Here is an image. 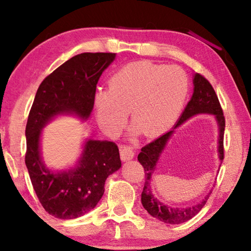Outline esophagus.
Segmentation results:
<instances>
[{
    "instance_id": "34e87169",
    "label": "esophagus",
    "mask_w": 251,
    "mask_h": 251,
    "mask_svg": "<svg viewBox=\"0 0 251 251\" xmlns=\"http://www.w3.org/2000/svg\"><path fill=\"white\" fill-rule=\"evenodd\" d=\"M120 152H121V158L122 160L127 161L134 158V151L129 146H125L123 145L120 147Z\"/></svg>"
}]
</instances>
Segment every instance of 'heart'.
<instances>
[{
    "label": "heart",
    "instance_id": "obj_1",
    "mask_svg": "<svg viewBox=\"0 0 251 251\" xmlns=\"http://www.w3.org/2000/svg\"><path fill=\"white\" fill-rule=\"evenodd\" d=\"M188 95V78L178 66L147 61L128 63L96 92L94 105L100 125L109 134L122 129L128 116L144 135L171 128Z\"/></svg>",
    "mask_w": 251,
    "mask_h": 251
}]
</instances>
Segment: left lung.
<instances>
[{
    "mask_svg": "<svg viewBox=\"0 0 251 251\" xmlns=\"http://www.w3.org/2000/svg\"><path fill=\"white\" fill-rule=\"evenodd\" d=\"M194 83V93L190 100L187 104L186 108L182 112L179 120L177 121L176 125L174 126V129L167 131L166 134L161 135L155 141L147 144L146 146L142 148V151L138 154L137 159L142 164L145 171V184L142 193V203L148 214L152 217L159 219L160 222L166 224H181L187 220L192 219L194 216H196L201 208L205 206L206 201L209 198L210 193L206 195L205 199L196 203L193 207L187 208H174L171 206L164 205L160 202L154 195L151 187V175L156 169V164L159 159V156L163 152L165 146H166L169 138L172 137L174 131L184 124L186 121L193 116H196L198 114H211L215 115L216 121L218 124L219 137H218V152L219 159L223 161L224 159V133H225V117L223 113V108L220 106L219 100L216 95L215 90L212 88L211 84L203 77L202 75L196 73L193 79Z\"/></svg>",
    "mask_w": 251,
    "mask_h": 251,
    "instance_id": "8db88e82",
    "label": "left lung"
}]
</instances>
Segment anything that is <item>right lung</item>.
<instances>
[{"mask_svg": "<svg viewBox=\"0 0 251 251\" xmlns=\"http://www.w3.org/2000/svg\"><path fill=\"white\" fill-rule=\"evenodd\" d=\"M115 56V53L75 55L46 76L29 110L25 164L42 206L56 218L74 219L93 209L103 196L106 178L122 163L115 143L88 139L75 168L54 173L41 157L42 129L63 114L87 120L94 107L96 84Z\"/></svg>", "mask_w": 251, "mask_h": 251, "instance_id": "1", "label": "right lung"}]
</instances>
